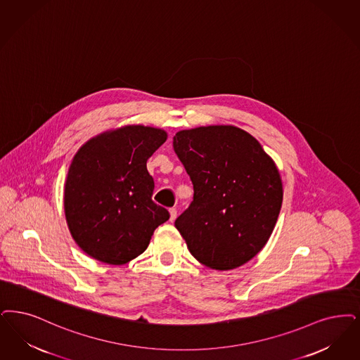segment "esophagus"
<instances>
[{
  "instance_id": "1",
  "label": "esophagus",
  "mask_w": 360,
  "mask_h": 360,
  "mask_svg": "<svg viewBox=\"0 0 360 360\" xmlns=\"http://www.w3.org/2000/svg\"><path fill=\"white\" fill-rule=\"evenodd\" d=\"M175 218H176V209H175V207H172V209H170V221L173 222Z\"/></svg>"
}]
</instances>
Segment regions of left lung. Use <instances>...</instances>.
I'll return each mask as SVG.
<instances>
[{
  "label": "left lung",
  "mask_w": 360,
  "mask_h": 360,
  "mask_svg": "<svg viewBox=\"0 0 360 360\" xmlns=\"http://www.w3.org/2000/svg\"><path fill=\"white\" fill-rule=\"evenodd\" d=\"M173 147L194 188L175 219L190 253L217 271L244 265L268 243L280 214L283 184L274 160L234 126L182 129Z\"/></svg>",
  "instance_id": "8db88e82"
}]
</instances>
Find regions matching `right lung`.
I'll return each mask as SVG.
<instances>
[{"label": "right lung", "mask_w": 360, "mask_h": 360, "mask_svg": "<svg viewBox=\"0 0 360 360\" xmlns=\"http://www.w3.org/2000/svg\"><path fill=\"white\" fill-rule=\"evenodd\" d=\"M166 131L126 126L83 144L70 166L64 210L76 244L98 261L123 265L142 255L169 212L153 201L147 159Z\"/></svg>", "instance_id": "obj_1"}]
</instances>
